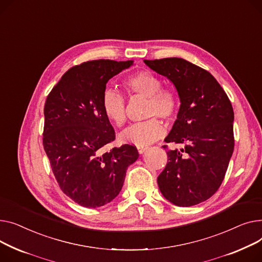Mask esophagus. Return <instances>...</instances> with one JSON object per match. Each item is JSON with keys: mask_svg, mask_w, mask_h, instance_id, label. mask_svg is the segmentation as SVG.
Returning <instances> with one entry per match:
<instances>
[{"mask_svg": "<svg viewBox=\"0 0 262 262\" xmlns=\"http://www.w3.org/2000/svg\"><path fill=\"white\" fill-rule=\"evenodd\" d=\"M136 148H137L138 153H141V155H143L144 152H146L148 150L147 146H136Z\"/></svg>", "mask_w": 262, "mask_h": 262, "instance_id": "esophagus-1", "label": "esophagus"}]
</instances>
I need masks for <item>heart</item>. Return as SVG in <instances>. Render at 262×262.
<instances>
[{
	"instance_id": "heart-1",
	"label": "heart",
	"mask_w": 262,
	"mask_h": 262,
	"mask_svg": "<svg viewBox=\"0 0 262 262\" xmlns=\"http://www.w3.org/2000/svg\"><path fill=\"white\" fill-rule=\"evenodd\" d=\"M124 86L130 96L148 98L146 116H160L166 120L171 119L179 107V99L172 90L164 89L159 76L150 71L134 73L124 80ZM101 106L104 116L116 127L125 125L127 119L126 101L118 92L106 89L102 93ZM165 133V128L158 117L135 122L119 135L124 143L136 146H148L159 140Z\"/></svg>"
}]
</instances>
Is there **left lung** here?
I'll use <instances>...</instances> for the list:
<instances>
[{"instance_id": "obj_1", "label": "left lung", "mask_w": 262, "mask_h": 262, "mask_svg": "<svg viewBox=\"0 0 262 262\" xmlns=\"http://www.w3.org/2000/svg\"><path fill=\"white\" fill-rule=\"evenodd\" d=\"M144 62L172 82L181 102L165 142L185 147L167 151L159 188L177 206L204 202L220 187L234 151L232 103L214 77L189 61L164 58Z\"/></svg>"}]
</instances>
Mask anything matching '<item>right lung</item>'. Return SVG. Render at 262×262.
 Here are the masks:
<instances>
[{
    "label": "right lung",
    "instance_id": "add662e5",
    "mask_svg": "<svg viewBox=\"0 0 262 262\" xmlns=\"http://www.w3.org/2000/svg\"><path fill=\"white\" fill-rule=\"evenodd\" d=\"M132 64V60L100 59L75 66L46 98L43 147L61 190L81 206L110 203L138 159L136 148L127 144L102 150L115 140L102 112V93L113 76Z\"/></svg>",
    "mask_w": 262,
    "mask_h": 262
}]
</instances>
